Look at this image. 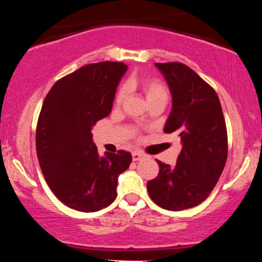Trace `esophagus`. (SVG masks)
<instances>
[{
    "label": "esophagus",
    "mask_w": 262,
    "mask_h": 262,
    "mask_svg": "<svg viewBox=\"0 0 262 262\" xmlns=\"http://www.w3.org/2000/svg\"><path fill=\"white\" fill-rule=\"evenodd\" d=\"M132 156H133L134 162H139V160H141L145 157L144 153H141V152H133V155Z\"/></svg>",
    "instance_id": "esophagus-1"
}]
</instances>
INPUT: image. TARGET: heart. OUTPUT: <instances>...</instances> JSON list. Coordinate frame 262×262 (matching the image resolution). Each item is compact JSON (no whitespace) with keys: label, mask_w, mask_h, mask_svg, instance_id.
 Masks as SVG:
<instances>
[{"label":"heart","mask_w":262,"mask_h":262,"mask_svg":"<svg viewBox=\"0 0 262 262\" xmlns=\"http://www.w3.org/2000/svg\"><path fill=\"white\" fill-rule=\"evenodd\" d=\"M127 87L128 89H140L144 92L147 103H151L153 100L159 98H167V91L165 86L160 81H158V80L142 79L138 78V76H133V78L128 80ZM125 97H127V89L123 86L118 90L117 95L115 97L116 105H121L125 99Z\"/></svg>","instance_id":"b5f03b06"}]
</instances>
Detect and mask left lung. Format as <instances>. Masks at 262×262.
Wrapping results in <instances>:
<instances>
[{"label":"left lung","mask_w":262,"mask_h":262,"mask_svg":"<svg viewBox=\"0 0 262 262\" xmlns=\"http://www.w3.org/2000/svg\"><path fill=\"white\" fill-rule=\"evenodd\" d=\"M171 93L172 106L164 125L181 138L175 166L159 164V173L147 191L159 207L181 211L198 206L211 194L228 157V134L214 90L182 63H155Z\"/></svg>","instance_id":"obj_1"}]
</instances>
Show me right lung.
<instances>
[{
	"mask_svg": "<svg viewBox=\"0 0 262 262\" xmlns=\"http://www.w3.org/2000/svg\"><path fill=\"white\" fill-rule=\"evenodd\" d=\"M127 64H87L52 86L41 106L36 132L41 172L58 200L80 212H97L117 196L118 176L132 155L100 156L93 144V125L109 116Z\"/></svg>",
	"mask_w": 262,
	"mask_h": 262,
	"instance_id": "1",
	"label": "right lung"
}]
</instances>
